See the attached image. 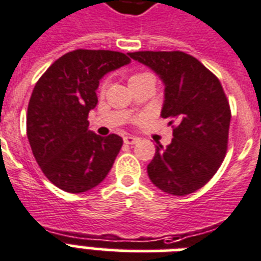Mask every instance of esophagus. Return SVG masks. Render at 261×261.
<instances>
[{"mask_svg":"<svg viewBox=\"0 0 261 261\" xmlns=\"http://www.w3.org/2000/svg\"><path fill=\"white\" fill-rule=\"evenodd\" d=\"M137 137L135 136H125L124 137V143L125 144H135V143H137Z\"/></svg>","mask_w":261,"mask_h":261,"instance_id":"esophagus-1","label":"esophagus"}]
</instances>
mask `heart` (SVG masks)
Masks as SVG:
<instances>
[{"label": "heart", "instance_id": "heart-1", "mask_svg": "<svg viewBox=\"0 0 261 261\" xmlns=\"http://www.w3.org/2000/svg\"><path fill=\"white\" fill-rule=\"evenodd\" d=\"M144 74H147V73H135V74H132V76H130V79H129V83L133 82V80H136V79L141 77V76H144ZM103 88H105V87H102V90H103Z\"/></svg>", "mask_w": 261, "mask_h": 261}]
</instances>
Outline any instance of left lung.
Wrapping results in <instances>:
<instances>
[{
  "instance_id": "8db88e82",
  "label": "left lung",
  "mask_w": 261,
  "mask_h": 261,
  "mask_svg": "<svg viewBox=\"0 0 261 261\" xmlns=\"http://www.w3.org/2000/svg\"><path fill=\"white\" fill-rule=\"evenodd\" d=\"M129 57L161 77V116L177 124L170 144L155 148L147 166L149 179L169 195L193 193L213 178L227 151L231 113L221 82L184 51H136Z\"/></svg>"
}]
</instances>
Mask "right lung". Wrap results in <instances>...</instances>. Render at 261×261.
<instances>
[{"instance_id":"obj_1","label":"right lung","mask_w":261,"mask_h":261,"mask_svg":"<svg viewBox=\"0 0 261 261\" xmlns=\"http://www.w3.org/2000/svg\"><path fill=\"white\" fill-rule=\"evenodd\" d=\"M128 54L73 50L54 61L35 84L27 112V137L48 181L82 193L106 178L122 147L118 135L98 136L88 129L99 80L128 65Z\"/></svg>"}]
</instances>
